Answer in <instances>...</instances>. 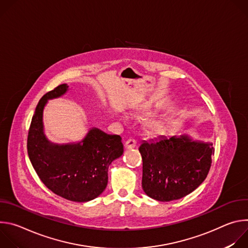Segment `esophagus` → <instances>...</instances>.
<instances>
[{
  "instance_id": "obj_1",
  "label": "esophagus",
  "mask_w": 248,
  "mask_h": 248,
  "mask_svg": "<svg viewBox=\"0 0 248 248\" xmlns=\"http://www.w3.org/2000/svg\"><path fill=\"white\" fill-rule=\"evenodd\" d=\"M135 147H136V141L133 140V139H129L124 143V148L125 149H132V148H135Z\"/></svg>"
}]
</instances>
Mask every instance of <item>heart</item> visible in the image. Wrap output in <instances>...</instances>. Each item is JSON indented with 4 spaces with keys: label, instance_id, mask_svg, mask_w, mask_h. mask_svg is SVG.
<instances>
[{
    "label": "heart",
    "instance_id": "1",
    "mask_svg": "<svg viewBox=\"0 0 248 248\" xmlns=\"http://www.w3.org/2000/svg\"><path fill=\"white\" fill-rule=\"evenodd\" d=\"M148 128L152 132H157L161 129V124H160V122H158L156 120H152L148 123Z\"/></svg>",
    "mask_w": 248,
    "mask_h": 248
}]
</instances>
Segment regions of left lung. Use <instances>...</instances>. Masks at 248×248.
Masks as SVG:
<instances>
[{
    "mask_svg": "<svg viewBox=\"0 0 248 248\" xmlns=\"http://www.w3.org/2000/svg\"><path fill=\"white\" fill-rule=\"evenodd\" d=\"M139 152L143 191L155 200L169 202L188 195L204 182L214 147L212 142L184 133L143 141Z\"/></svg>",
    "mask_w": 248,
    "mask_h": 248,
    "instance_id": "8db88e82",
    "label": "left lung"
}]
</instances>
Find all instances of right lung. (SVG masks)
Listing matches in <instances>:
<instances>
[{"label": "right lung", "instance_id": "obj_1", "mask_svg": "<svg viewBox=\"0 0 248 248\" xmlns=\"http://www.w3.org/2000/svg\"><path fill=\"white\" fill-rule=\"evenodd\" d=\"M67 84H61L39 101L32 118L27 151L42 183L57 195L75 202H87L107 187L108 169L124 154L122 137L91 127L78 142L55 143L48 139L43 113L49 100L63 96Z\"/></svg>", "mask_w": 248, "mask_h": 248}]
</instances>
